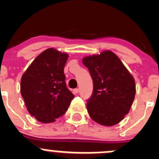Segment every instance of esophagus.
Listing matches in <instances>:
<instances>
[{
  "label": "esophagus",
  "mask_w": 159,
  "mask_h": 159,
  "mask_svg": "<svg viewBox=\"0 0 159 159\" xmlns=\"http://www.w3.org/2000/svg\"><path fill=\"white\" fill-rule=\"evenodd\" d=\"M73 91L75 93V94H77V93L79 92V89H75L73 90Z\"/></svg>",
  "instance_id": "1"
}]
</instances>
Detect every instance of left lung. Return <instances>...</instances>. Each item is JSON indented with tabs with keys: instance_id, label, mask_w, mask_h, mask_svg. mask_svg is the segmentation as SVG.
Listing matches in <instances>:
<instances>
[{
	"instance_id": "left-lung-1",
	"label": "left lung",
	"mask_w": 159,
	"mask_h": 159,
	"mask_svg": "<svg viewBox=\"0 0 159 159\" xmlns=\"http://www.w3.org/2000/svg\"><path fill=\"white\" fill-rule=\"evenodd\" d=\"M93 81V93L87 102L90 117L98 124L112 126L129 112L135 95L134 78L111 51L83 58Z\"/></svg>"
}]
</instances>
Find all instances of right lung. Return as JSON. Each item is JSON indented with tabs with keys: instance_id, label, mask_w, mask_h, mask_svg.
Listing matches in <instances>:
<instances>
[{
	"instance_id": "add662e5",
	"label": "right lung",
	"mask_w": 159,
	"mask_h": 159,
	"mask_svg": "<svg viewBox=\"0 0 159 159\" xmlns=\"http://www.w3.org/2000/svg\"><path fill=\"white\" fill-rule=\"evenodd\" d=\"M68 54L48 48L22 75L20 93L28 112L42 123L54 122L68 110L75 95L68 89L64 68Z\"/></svg>"
}]
</instances>
